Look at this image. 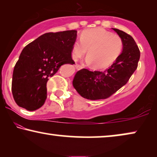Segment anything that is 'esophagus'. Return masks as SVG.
<instances>
[{
	"label": "esophagus",
	"mask_w": 157,
	"mask_h": 157,
	"mask_svg": "<svg viewBox=\"0 0 157 157\" xmlns=\"http://www.w3.org/2000/svg\"><path fill=\"white\" fill-rule=\"evenodd\" d=\"M75 68H76V70H80V69H81V68H82V66L78 65V64H76V65H75Z\"/></svg>",
	"instance_id": "34e87169"
}]
</instances>
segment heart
Returning a JSON list of instances; mask_svg holds the SVG:
<instances>
[{"label": "heart", "mask_w": 157, "mask_h": 157, "mask_svg": "<svg viewBox=\"0 0 157 157\" xmlns=\"http://www.w3.org/2000/svg\"><path fill=\"white\" fill-rule=\"evenodd\" d=\"M122 48L123 40L119 36L96 28L81 33L80 40H76L73 44L71 57L74 61H78L88 51L86 63L101 69L114 63Z\"/></svg>", "instance_id": "1"}]
</instances>
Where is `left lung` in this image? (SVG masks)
<instances>
[{"label":"left lung","mask_w":157,"mask_h":157,"mask_svg":"<svg viewBox=\"0 0 157 157\" xmlns=\"http://www.w3.org/2000/svg\"><path fill=\"white\" fill-rule=\"evenodd\" d=\"M113 31L123 40V51L110 67L104 71L83 68L73 80V86L82 97L90 100L109 98L126 84L138 66L140 51L132 36L119 29Z\"/></svg>","instance_id":"8db88e82"}]
</instances>
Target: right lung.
<instances>
[{
	"instance_id": "right-lung-1",
	"label": "right lung",
	"mask_w": 157,
	"mask_h": 157,
	"mask_svg": "<svg viewBox=\"0 0 157 157\" xmlns=\"http://www.w3.org/2000/svg\"><path fill=\"white\" fill-rule=\"evenodd\" d=\"M76 36L75 30L46 33L23 49L12 79V94L19 106L35 111L44 105L48 78L63 64H74L71 51Z\"/></svg>"
}]
</instances>
